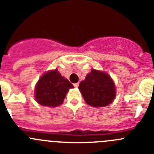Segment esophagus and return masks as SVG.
Here are the masks:
<instances>
[{"label": "esophagus", "instance_id": "34e87169", "mask_svg": "<svg viewBox=\"0 0 154 154\" xmlns=\"http://www.w3.org/2000/svg\"><path fill=\"white\" fill-rule=\"evenodd\" d=\"M74 87H78L79 83H76V84H74Z\"/></svg>", "mask_w": 154, "mask_h": 154}]
</instances>
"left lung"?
Masks as SVG:
<instances>
[{
  "instance_id": "1",
  "label": "left lung",
  "mask_w": 154,
  "mask_h": 154,
  "mask_svg": "<svg viewBox=\"0 0 154 154\" xmlns=\"http://www.w3.org/2000/svg\"><path fill=\"white\" fill-rule=\"evenodd\" d=\"M84 100L92 106H106L116 97V87L109 74L92 69L78 87Z\"/></svg>"
}]
</instances>
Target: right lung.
Returning <instances> with one entry per match:
<instances>
[{
  "mask_svg": "<svg viewBox=\"0 0 154 154\" xmlns=\"http://www.w3.org/2000/svg\"><path fill=\"white\" fill-rule=\"evenodd\" d=\"M70 88H74L73 84L55 69L41 76L36 84L34 97L39 104L54 107L62 104Z\"/></svg>",
  "mask_w": 154,
  "mask_h": 154,
  "instance_id": "obj_1",
  "label": "right lung"
}]
</instances>
